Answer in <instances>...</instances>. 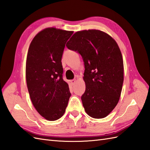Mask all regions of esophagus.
I'll use <instances>...</instances> for the list:
<instances>
[{"instance_id":"34e87169","label":"esophagus","mask_w":150,"mask_h":150,"mask_svg":"<svg viewBox=\"0 0 150 150\" xmlns=\"http://www.w3.org/2000/svg\"><path fill=\"white\" fill-rule=\"evenodd\" d=\"M76 79H72V80H71V84H72V85H74V84L76 83Z\"/></svg>"}]
</instances>
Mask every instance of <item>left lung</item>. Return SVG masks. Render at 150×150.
Returning <instances> with one entry per match:
<instances>
[{"label": "left lung", "mask_w": 150, "mask_h": 150, "mask_svg": "<svg viewBox=\"0 0 150 150\" xmlns=\"http://www.w3.org/2000/svg\"><path fill=\"white\" fill-rule=\"evenodd\" d=\"M85 63V92L81 96L85 111L92 118L106 117L118 103L123 83V61L117 42L96 29L74 33L67 42Z\"/></svg>", "instance_id": "1"}]
</instances>
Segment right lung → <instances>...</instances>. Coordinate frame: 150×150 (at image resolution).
I'll use <instances>...</instances> for the list:
<instances>
[{"label":"right lung","mask_w":150,"mask_h":150,"mask_svg":"<svg viewBox=\"0 0 150 150\" xmlns=\"http://www.w3.org/2000/svg\"><path fill=\"white\" fill-rule=\"evenodd\" d=\"M73 32L46 28L29 46L25 70L28 90L34 108L48 121L64 115L71 95L62 78L61 61L65 43Z\"/></svg>","instance_id":"obj_1"}]
</instances>
